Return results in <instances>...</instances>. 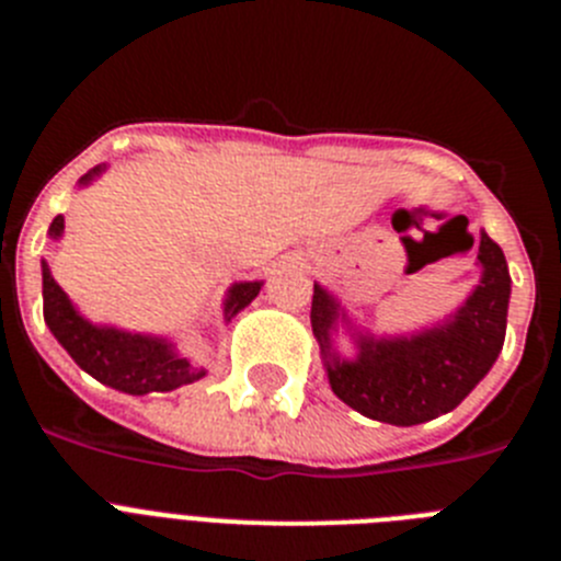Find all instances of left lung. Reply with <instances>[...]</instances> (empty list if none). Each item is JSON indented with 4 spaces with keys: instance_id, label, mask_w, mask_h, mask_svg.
<instances>
[{
    "instance_id": "obj_1",
    "label": "left lung",
    "mask_w": 561,
    "mask_h": 561,
    "mask_svg": "<svg viewBox=\"0 0 561 561\" xmlns=\"http://www.w3.org/2000/svg\"><path fill=\"white\" fill-rule=\"evenodd\" d=\"M480 280L444 320L410 334L359 329L325 286L314 284L311 331L329 385L348 408L374 421L413 427L449 413L478 388L497 362L505 340L512 275L505 255L480 230ZM342 328L357 354L345 357L333 336Z\"/></svg>"
}]
</instances>
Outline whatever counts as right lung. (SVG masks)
<instances>
[{
    "instance_id": "obj_1",
    "label": "right lung",
    "mask_w": 561,
    "mask_h": 561,
    "mask_svg": "<svg viewBox=\"0 0 561 561\" xmlns=\"http://www.w3.org/2000/svg\"><path fill=\"white\" fill-rule=\"evenodd\" d=\"M106 173V165H95L78 180V187H87ZM53 241L64 236V216H56L47 232ZM264 280H238L225 295V323L241 309L252 304L261 291ZM42 295H44V323L53 331L61 348L67 351L81 370H87L101 385L121 390L128 396L168 393L182 385L199 381L207 374L205 368L193 365L187 356L176 351L168 336L140 334L126 331L117 325L92 323L76 304L69 300L67 291L56 284L47 261H42Z\"/></svg>"
}]
</instances>
